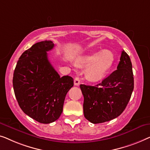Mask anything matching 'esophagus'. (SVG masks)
Listing matches in <instances>:
<instances>
[{"instance_id": "34e87169", "label": "esophagus", "mask_w": 150, "mask_h": 150, "mask_svg": "<svg viewBox=\"0 0 150 150\" xmlns=\"http://www.w3.org/2000/svg\"><path fill=\"white\" fill-rule=\"evenodd\" d=\"M80 84V79L79 77H76L74 79V85L79 86Z\"/></svg>"}]
</instances>
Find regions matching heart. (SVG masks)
Segmentation results:
<instances>
[{"label": "heart", "mask_w": 150, "mask_h": 150, "mask_svg": "<svg viewBox=\"0 0 150 150\" xmlns=\"http://www.w3.org/2000/svg\"><path fill=\"white\" fill-rule=\"evenodd\" d=\"M114 61V54L109 50H104L80 58L77 61V64L89 67L87 70L88 78L97 80L102 78L111 68Z\"/></svg>", "instance_id": "heart-1"}]
</instances>
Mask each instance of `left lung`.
<instances>
[{"instance_id":"8db88e82","label":"left lung","mask_w":150,"mask_h":150,"mask_svg":"<svg viewBox=\"0 0 150 150\" xmlns=\"http://www.w3.org/2000/svg\"><path fill=\"white\" fill-rule=\"evenodd\" d=\"M83 94V113L93 124L103 123L117 117L129 102L134 89L132 63L122 51L117 70L95 86L80 85Z\"/></svg>"}]
</instances>
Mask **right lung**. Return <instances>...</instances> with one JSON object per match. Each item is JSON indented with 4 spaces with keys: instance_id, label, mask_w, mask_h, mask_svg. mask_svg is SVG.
<instances>
[{
    "instance_id": "obj_1",
    "label": "right lung",
    "mask_w": 150,
    "mask_h": 150,
    "mask_svg": "<svg viewBox=\"0 0 150 150\" xmlns=\"http://www.w3.org/2000/svg\"><path fill=\"white\" fill-rule=\"evenodd\" d=\"M54 47L51 41L33 45L19 58L13 86L20 108L29 117L42 124L52 123L60 116L65 96L73 86L70 76L60 77L48 60Z\"/></svg>"
}]
</instances>
